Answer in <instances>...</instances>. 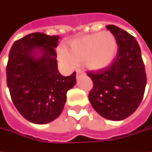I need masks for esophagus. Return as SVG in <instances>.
<instances>
[{"mask_svg": "<svg viewBox=\"0 0 152 152\" xmlns=\"http://www.w3.org/2000/svg\"><path fill=\"white\" fill-rule=\"evenodd\" d=\"M76 73H77V75H80V74H82V73H83V72H82L81 70L78 69V70L76 71Z\"/></svg>", "mask_w": 152, "mask_h": 152, "instance_id": "obj_1", "label": "esophagus"}]
</instances>
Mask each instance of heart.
Returning a JSON list of instances; mask_svg holds the SVG:
<instances>
[{"instance_id":"b5f03b06","label":"heart","mask_w":152,"mask_h":152,"mask_svg":"<svg viewBox=\"0 0 152 152\" xmlns=\"http://www.w3.org/2000/svg\"><path fill=\"white\" fill-rule=\"evenodd\" d=\"M118 50L115 35L110 31H103L74 39L69 42L67 50H58V56L68 67L84 62L88 69L100 72L113 64Z\"/></svg>"}]
</instances>
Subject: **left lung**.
Returning <instances> with one entry per match:
<instances>
[{"instance_id": "8db88e82", "label": "left lung", "mask_w": 152, "mask_h": 152, "mask_svg": "<svg viewBox=\"0 0 152 152\" xmlns=\"http://www.w3.org/2000/svg\"><path fill=\"white\" fill-rule=\"evenodd\" d=\"M118 41V51L113 64L97 72H88L93 81L89 100L102 117L120 121L133 114L142 101L146 74L135 38L115 25H107Z\"/></svg>"}]
</instances>
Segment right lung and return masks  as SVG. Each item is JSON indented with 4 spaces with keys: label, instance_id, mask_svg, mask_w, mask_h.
<instances>
[{
    "label": "right lung",
    "instance_id": "add662e5",
    "mask_svg": "<svg viewBox=\"0 0 152 152\" xmlns=\"http://www.w3.org/2000/svg\"><path fill=\"white\" fill-rule=\"evenodd\" d=\"M58 36L33 33L15 41L9 52L7 81L18 111L28 121L45 124L63 110L76 73L62 76L57 69Z\"/></svg>",
    "mask_w": 152,
    "mask_h": 152
}]
</instances>
